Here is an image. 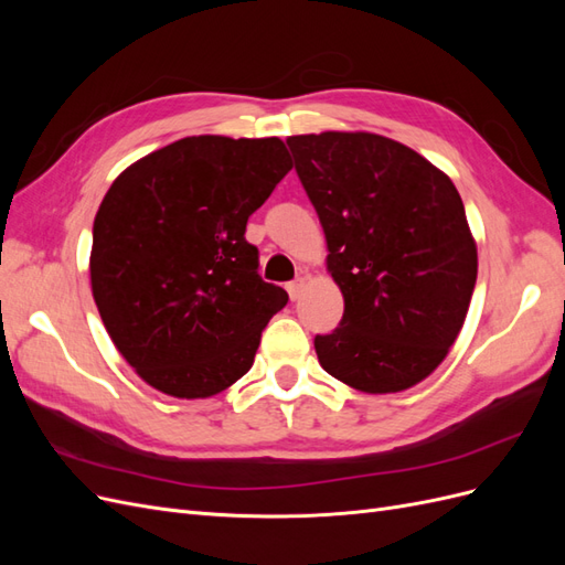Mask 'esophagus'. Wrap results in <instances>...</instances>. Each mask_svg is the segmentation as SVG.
<instances>
[{"instance_id":"obj_1","label":"esophagus","mask_w":565,"mask_h":565,"mask_svg":"<svg viewBox=\"0 0 565 565\" xmlns=\"http://www.w3.org/2000/svg\"><path fill=\"white\" fill-rule=\"evenodd\" d=\"M303 287H306V282H303V278H297L295 282H289L287 285V292H289V299L292 301H297L301 295H303Z\"/></svg>"}]
</instances>
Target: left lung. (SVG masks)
Masks as SVG:
<instances>
[{"instance_id":"8db88e82","label":"left lung","mask_w":565,"mask_h":565,"mask_svg":"<svg viewBox=\"0 0 565 565\" xmlns=\"http://www.w3.org/2000/svg\"><path fill=\"white\" fill-rule=\"evenodd\" d=\"M287 146L344 295L339 328L313 341L322 370L365 393L419 384L455 344L478 273L455 183L380 134H301Z\"/></svg>"}]
</instances>
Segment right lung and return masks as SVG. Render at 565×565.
I'll return each instance as SVG.
<instances>
[{"instance_id": "add662e5", "label": "right lung", "mask_w": 565, "mask_h": 565, "mask_svg": "<svg viewBox=\"0 0 565 565\" xmlns=\"http://www.w3.org/2000/svg\"><path fill=\"white\" fill-rule=\"evenodd\" d=\"M292 169L278 136H185L119 174L94 218L92 292L117 351L174 398L247 374L287 303L264 282L247 218Z\"/></svg>"}]
</instances>
